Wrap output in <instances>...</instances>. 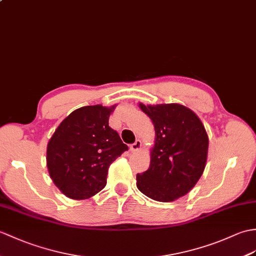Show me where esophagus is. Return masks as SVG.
<instances>
[{"mask_svg": "<svg viewBox=\"0 0 256 256\" xmlns=\"http://www.w3.org/2000/svg\"><path fill=\"white\" fill-rule=\"evenodd\" d=\"M140 147H142V142L140 140H136V142L130 146V150L132 152H138L140 150Z\"/></svg>", "mask_w": 256, "mask_h": 256, "instance_id": "obj_1", "label": "esophagus"}]
</instances>
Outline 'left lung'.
I'll use <instances>...</instances> for the list:
<instances>
[{
    "label": "left lung",
    "instance_id": "1",
    "mask_svg": "<svg viewBox=\"0 0 256 256\" xmlns=\"http://www.w3.org/2000/svg\"><path fill=\"white\" fill-rule=\"evenodd\" d=\"M156 132L150 164L136 176L140 191L152 200L174 202L188 194L206 166L208 136L200 118L178 104L145 106Z\"/></svg>",
    "mask_w": 256,
    "mask_h": 256
}]
</instances>
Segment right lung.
Returning a JSON list of instances; mask_svg holds the SVG:
<instances>
[{
    "mask_svg": "<svg viewBox=\"0 0 256 256\" xmlns=\"http://www.w3.org/2000/svg\"><path fill=\"white\" fill-rule=\"evenodd\" d=\"M116 106H86L68 114L46 146V167L53 183L70 198L86 200L106 184L110 164L128 150L109 126Z\"/></svg>",
    "mask_w": 256,
    "mask_h": 256,
    "instance_id": "obj_1",
    "label": "right lung"
}]
</instances>
